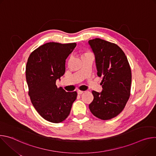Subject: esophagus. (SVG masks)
<instances>
[{"instance_id":"1","label":"esophagus","mask_w":156,"mask_h":156,"mask_svg":"<svg viewBox=\"0 0 156 156\" xmlns=\"http://www.w3.org/2000/svg\"><path fill=\"white\" fill-rule=\"evenodd\" d=\"M77 93H78V94H82L83 93H84V91H80V90H79V91H77Z\"/></svg>"}]
</instances>
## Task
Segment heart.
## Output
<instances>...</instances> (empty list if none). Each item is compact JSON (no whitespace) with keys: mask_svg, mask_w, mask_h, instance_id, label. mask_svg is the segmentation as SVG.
Listing matches in <instances>:
<instances>
[{"mask_svg":"<svg viewBox=\"0 0 156 156\" xmlns=\"http://www.w3.org/2000/svg\"><path fill=\"white\" fill-rule=\"evenodd\" d=\"M87 53H90V52H86L85 54H87Z\"/></svg>","mask_w":156,"mask_h":156,"instance_id":"1","label":"heart"}]
</instances>
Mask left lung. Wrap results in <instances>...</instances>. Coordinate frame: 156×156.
<instances>
[{"label": "left lung", "mask_w": 156, "mask_h": 156, "mask_svg": "<svg viewBox=\"0 0 156 156\" xmlns=\"http://www.w3.org/2000/svg\"><path fill=\"white\" fill-rule=\"evenodd\" d=\"M95 55L98 76H102V91H92L91 113L107 120L121 113L130 96L131 72L126 56L114 43L96 38L88 41Z\"/></svg>", "instance_id": "8db88e82"}]
</instances>
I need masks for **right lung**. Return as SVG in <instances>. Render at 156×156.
Segmentation results:
<instances>
[{
    "instance_id": "1",
    "label": "right lung",
    "mask_w": 156,
    "mask_h": 156,
    "mask_svg": "<svg viewBox=\"0 0 156 156\" xmlns=\"http://www.w3.org/2000/svg\"><path fill=\"white\" fill-rule=\"evenodd\" d=\"M76 44L48 42L31 52L26 66L28 94L39 114L55 123L65 120L70 114L77 93L58 88L56 80L65 72V60Z\"/></svg>"
}]
</instances>
